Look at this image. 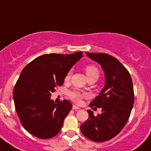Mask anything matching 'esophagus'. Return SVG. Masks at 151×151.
I'll use <instances>...</instances> for the list:
<instances>
[{
    "mask_svg": "<svg viewBox=\"0 0 151 151\" xmlns=\"http://www.w3.org/2000/svg\"><path fill=\"white\" fill-rule=\"evenodd\" d=\"M72 109L74 110V111H77V110L80 109V108H79L78 106H77V105H73V106H72Z\"/></svg>",
    "mask_w": 151,
    "mask_h": 151,
    "instance_id": "1",
    "label": "esophagus"
}]
</instances>
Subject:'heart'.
<instances>
[{
    "label": "heart",
    "mask_w": 151,
    "mask_h": 151,
    "mask_svg": "<svg viewBox=\"0 0 151 151\" xmlns=\"http://www.w3.org/2000/svg\"><path fill=\"white\" fill-rule=\"evenodd\" d=\"M86 75L87 77H91V76H93V75H96V76H99V71L98 69L96 68V67H95L94 65H88L86 67ZM71 71H70L67 74L66 77H65V80H68L71 77ZM84 93H81V92L78 91H73L70 92L69 93V96L71 98V99H72L74 102H80L82 98L84 96Z\"/></svg>",
    "instance_id": "heart-1"
}]
</instances>
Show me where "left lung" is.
Returning <instances> with one entry per match:
<instances>
[{"label": "left lung", "instance_id": "obj_1", "mask_svg": "<svg viewBox=\"0 0 151 151\" xmlns=\"http://www.w3.org/2000/svg\"><path fill=\"white\" fill-rule=\"evenodd\" d=\"M86 56L101 65L105 86L89 105L101 108L102 113L94 116L88 110V119L80 125V130L90 140L102 142L117 135L129 119L134 102L132 79L125 66L111 55L86 52Z\"/></svg>", "mask_w": 151, "mask_h": 151}]
</instances>
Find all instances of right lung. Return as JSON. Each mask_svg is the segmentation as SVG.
<instances>
[{
	"label": "right lung",
	"mask_w": 151,
	"mask_h": 151,
	"mask_svg": "<svg viewBox=\"0 0 151 151\" xmlns=\"http://www.w3.org/2000/svg\"><path fill=\"white\" fill-rule=\"evenodd\" d=\"M83 52L71 55L49 54L37 57L23 69L13 90L17 116L23 128L40 139H49L60 131L71 111L68 100L55 103L51 93L61 86Z\"/></svg>",
	"instance_id": "add662e5"
}]
</instances>
